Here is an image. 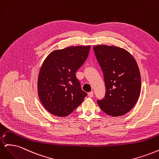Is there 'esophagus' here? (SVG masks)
Segmentation results:
<instances>
[{
	"label": "esophagus",
	"instance_id": "esophagus-1",
	"mask_svg": "<svg viewBox=\"0 0 159 159\" xmlns=\"http://www.w3.org/2000/svg\"><path fill=\"white\" fill-rule=\"evenodd\" d=\"M88 95H89V98H92L93 96V91H91V92H89L88 93Z\"/></svg>",
	"mask_w": 159,
	"mask_h": 159
}]
</instances>
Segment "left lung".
<instances>
[{
  "instance_id": "left-lung-1",
  "label": "left lung",
  "mask_w": 159,
  "mask_h": 159,
  "mask_svg": "<svg viewBox=\"0 0 159 159\" xmlns=\"http://www.w3.org/2000/svg\"><path fill=\"white\" fill-rule=\"evenodd\" d=\"M93 48L106 88L105 98L98 103L108 115L122 116L132 109L140 95L141 79L137 61L120 47L98 45Z\"/></svg>"
}]
</instances>
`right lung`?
I'll use <instances>...</instances> for the list:
<instances>
[{
    "label": "right lung",
    "mask_w": 159,
    "mask_h": 159,
    "mask_svg": "<svg viewBox=\"0 0 159 159\" xmlns=\"http://www.w3.org/2000/svg\"><path fill=\"white\" fill-rule=\"evenodd\" d=\"M90 47L55 50L42 63L38 78V94L43 106L51 114L68 116L87 95L81 88L75 72L87 59Z\"/></svg>",
    "instance_id": "add662e5"
}]
</instances>
